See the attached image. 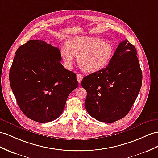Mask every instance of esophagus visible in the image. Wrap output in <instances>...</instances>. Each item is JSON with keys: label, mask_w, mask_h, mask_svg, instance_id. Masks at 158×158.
<instances>
[{"label": "esophagus", "mask_w": 158, "mask_h": 158, "mask_svg": "<svg viewBox=\"0 0 158 158\" xmlns=\"http://www.w3.org/2000/svg\"><path fill=\"white\" fill-rule=\"evenodd\" d=\"M77 81L79 82V83H80L83 79V75L81 74H77Z\"/></svg>", "instance_id": "obj_1"}]
</instances>
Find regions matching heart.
Here are the masks:
<instances>
[{"mask_svg": "<svg viewBox=\"0 0 158 158\" xmlns=\"http://www.w3.org/2000/svg\"><path fill=\"white\" fill-rule=\"evenodd\" d=\"M114 54V48L111 44L104 42L100 38L91 37L72 38L60 50L66 67L71 68L74 56H77L78 65L88 73H94L106 68Z\"/></svg>", "mask_w": 158, "mask_h": 158, "instance_id": "heart-1", "label": "heart"}]
</instances>
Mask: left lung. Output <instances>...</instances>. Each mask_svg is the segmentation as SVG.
<instances>
[{"label": "left lung", "mask_w": 158, "mask_h": 158, "mask_svg": "<svg viewBox=\"0 0 158 158\" xmlns=\"http://www.w3.org/2000/svg\"><path fill=\"white\" fill-rule=\"evenodd\" d=\"M141 83L142 72L135 47L123 40L107 67L83 79L81 85L87 91L85 107L95 119L115 122L130 111Z\"/></svg>", "instance_id": "left-lung-1"}]
</instances>
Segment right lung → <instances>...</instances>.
I'll use <instances>...</instances> for the list:
<instances>
[{"mask_svg": "<svg viewBox=\"0 0 158 158\" xmlns=\"http://www.w3.org/2000/svg\"><path fill=\"white\" fill-rule=\"evenodd\" d=\"M15 54L9 81L21 110L39 123L58 118L69 95L79 85L76 75L60 63L59 48L43 40H31Z\"/></svg>", "mask_w": 158, "mask_h": 158, "instance_id": "1", "label": "right lung"}]
</instances>
